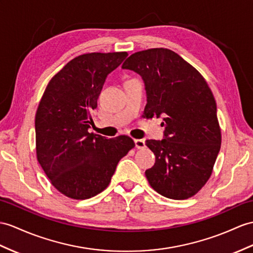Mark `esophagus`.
I'll use <instances>...</instances> for the list:
<instances>
[{
  "instance_id": "1",
  "label": "esophagus",
  "mask_w": 253,
  "mask_h": 253,
  "mask_svg": "<svg viewBox=\"0 0 253 253\" xmlns=\"http://www.w3.org/2000/svg\"><path fill=\"white\" fill-rule=\"evenodd\" d=\"M134 144H135V148L136 149H143L145 148V140L143 139H134Z\"/></svg>"
}]
</instances>
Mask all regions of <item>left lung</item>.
<instances>
[{"label": "left lung", "instance_id": "1", "mask_svg": "<svg viewBox=\"0 0 253 253\" xmlns=\"http://www.w3.org/2000/svg\"><path fill=\"white\" fill-rule=\"evenodd\" d=\"M122 69L143 79L147 119L163 117L164 136L148 139L156 163L145 171L159 194L186 200L207 182L221 146L217 105L206 80L179 54L152 48L131 54Z\"/></svg>", "mask_w": 253, "mask_h": 253}]
</instances>
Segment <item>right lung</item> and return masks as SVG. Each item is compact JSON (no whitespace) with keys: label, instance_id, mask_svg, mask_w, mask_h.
I'll return each instance as SVG.
<instances>
[{"label":"right lung","instance_id":"right-lung-1","mask_svg":"<svg viewBox=\"0 0 253 253\" xmlns=\"http://www.w3.org/2000/svg\"><path fill=\"white\" fill-rule=\"evenodd\" d=\"M126 57L127 52L79 55L55 74L42 94L35 116L36 156L52 186L67 198L101 193L135 146L125 135L108 139L88 132L104 83Z\"/></svg>","mask_w":253,"mask_h":253}]
</instances>
